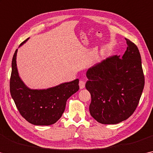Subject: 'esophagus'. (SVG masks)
Instances as JSON below:
<instances>
[{"label":"esophagus","mask_w":153,"mask_h":153,"mask_svg":"<svg viewBox=\"0 0 153 153\" xmlns=\"http://www.w3.org/2000/svg\"><path fill=\"white\" fill-rule=\"evenodd\" d=\"M85 81H79V87H80V89H83L85 88Z\"/></svg>","instance_id":"34e87169"}]
</instances>
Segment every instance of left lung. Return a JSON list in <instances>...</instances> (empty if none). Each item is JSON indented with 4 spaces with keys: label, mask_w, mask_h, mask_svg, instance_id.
<instances>
[{
    "label": "left lung",
    "mask_w": 153,
    "mask_h": 153,
    "mask_svg": "<svg viewBox=\"0 0 153 153\" xmlns=\"http://www.w3.org/2000/svg\"><path fill=\"white\" fill-rule=\"evenodd\" d=\"M126 51L96 63L87 71L91 116L101 124H115L135 111L144 87V75L137 46L125 38Z\"/></svg>",
    "instance_id": "1"
}]
</instances>
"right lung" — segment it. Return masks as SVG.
Masks as SVG:
<instances>
[{
	"instance_id": "obj_1",
	"label": "right lung",
	"mask_w": 153,
	"mask_h": 153,
	"mask_svg": "<svg viewBox=\"0 0 153 153\" xmlns=\"http://www.w3.org/2000/svg\"><path fill=\"white\" fill-rule=\"evenodd\" d=\"M17 51L16 49L12 59L9 81L11 96L16 107L21 116L30 124L40 126L55 124L62 117L68 98L79 90V79L47 90H30L18 75L16 66Z\"/></svg>"
}]
</instances>
